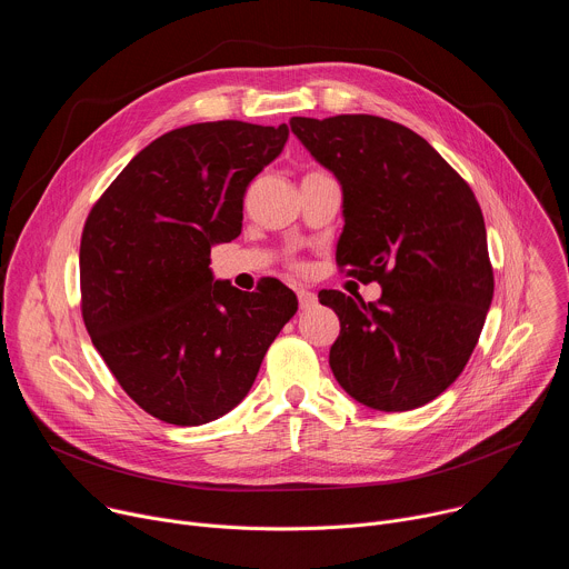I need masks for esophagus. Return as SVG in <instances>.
Wrapping results in <instances>:
<instances>
[{"label": "esophagus", "mask_w": 569, "mask_h": 569, "mask_svg": "<svg viewBox=\"0 0 569 569\" xmlns=\"http://www.w3.org/2000/svg\"><path fill=\"white\" fill-rule=\"evenodd\" d=\"M297 299H299V308H301V310H308V308H312V306L317 303L315 292L303 290V288H299V290H297Z\"/></svg>", "instance_id": "1"}]
</instances>
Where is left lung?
<instances>
[{
  "instance_id": "8db88e82",
  "label": "left lung",
  "mask_w": 569,
  "mask_h": 569,
  "mask_svg": "<svg viewBox=\"0 0 569 569\" xmlns=\"http://www.w3.org/2000/svg\"><path fill=\"white\" fill-rule=\"evenodd\" d=\"M290 128L342 184L338 268L382 286L378 303L319 292L340 317L333 376L371 410L421 408L463 371L493 299L479 202L421 134L396 121L292 117Z\"/></svg>"
}]
</instances>
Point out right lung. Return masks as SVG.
<instances>
[{
  "label": "right lung",
  "mask_w": 569,
  "mask_h": 569,
  "mask_svg": "<svg viewBox=\"0 0 569 569\" xmlns=\"http://www.w3.org/2000/svg\"><path fill=\"white\" fill-rule=\"evenodd\" d=\"M288 126L193 123L157 137L92 207L80 236V312L123 391L171 426L209 423L248 396L297 312L279 279L213 281V242L242 227L250 182Z\"/></svg>",
  "instance_id": "1"
}]
</instances>
